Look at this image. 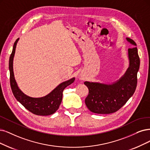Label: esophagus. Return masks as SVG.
<instances>
[{
    "label": "esophagus",
    "mask_w": 150,
    "mask_h": 150,
    "mask_svg": "<svg viewBox=\"0 0 150 150\" xmlns=\"http://www.w3.org/2000/svg\"><path fill=\"white\" fill-rule=\"evenodd\" d=\"M79 79L80 80H82V79H83V77L82 76L80 75V76H79Z\"/></svg>",
    "instance_id": "1"
}]
</instances>
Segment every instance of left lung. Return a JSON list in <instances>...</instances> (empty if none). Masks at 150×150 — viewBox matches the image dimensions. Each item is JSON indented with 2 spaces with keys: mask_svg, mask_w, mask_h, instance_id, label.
I'll return each mask as SVG.
<instances>
[{
  "mask_svg": "<svg viewBox=\"0 0 150 150\" xmlns=\"http://www.w3.org/2000/svg\"><path fill=\"white\" fill-rule=\"evenodd\" d=\"M126 40L134 47L128 49L129 66L124 74L112 83L86 81L88 95L85 100L87 108L97 114H111L119 110L133 95L137 83L140 58L137 44L130 38Z\"/></svg>",
  "mask_w": 150,
  "mask_h": 150,
  "instance_id": "1",
  "label": "left lung"
}]
</instances>
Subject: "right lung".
I'll use <instances>...</instances> for the list:
<instances>
[{"label":"right lung","instance_id":"1","mask_svg":"<svg viewBox=\"0 0 150 150\" xmlns=\"http://www.w3.org/2000/svg\"><path fill=\"white\" fill-rule=\"evenodd\" d=\"M19 39V38H18L15 42L13 50L9 59L10 81L11 91L15 98L30 112L39 116L51 115L55 112L59 108L62 100L63 90L67 86L71 84L74 81L75 78L73 77L69 80L59 83L50 93L42 97L33 98L24 93L17 85L15 79L13 68L15 49Z\"/></svg>","mask_w":150,"mask_h":150}]
</instances>
